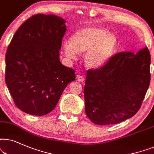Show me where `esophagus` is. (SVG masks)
Masks as SVG:
<instances>
[{
    "label": "esophagus",
    "mask_w": 154,
    "mask_h": 154,
    "mask_svg": "<svg viewBox=\"0 0 154 154\" xmlns=\"http://www.w3.org/2000/svg\"><path fill=\"white\" fill-rule=\"evenodd\" d=\"M77 80L79 82H83L85 81V77H84L83 76L77 75Z\"/></svg>",
    "instance_id": "esophagus-1"
}]
</instances>
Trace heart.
Wrapping results in <instances>:
<instances>
[{"mask_svg":"<svg viewBox=\"0 0 154 154\" xmlns=\"http://www.w3.org/2000/svg\"><path fill=\"white\" fill-rule=\"evenodd\" d=\"M63 48L67 58L76 59L78 52H85V63L91 68L103 66L111 58L118 48V38L107 29L90 26L72 35L71 42L64 41Z\"/></svg>","mask_w":154,"mask_h":154,"instance_id":"1","label":"heart"}]
</instances>
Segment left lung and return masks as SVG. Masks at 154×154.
Masks as SVG:
<instances>
[{
	"instance_id": "8db88e82",
	"label": "left lung",
	"mask_w": 154,
	"mask_h": 154,
	"mask_svg": "<svg viewBox=\"0 0 154 154\" xmlns=\"http://www.w3.org/2000/svg\"><path fill=\"white\" fill-rule=\"evenodd\" d=\"M151 56L144 48L136 54L116 53L103 65L87 72L85 112L94 124H117L140 108L150 84Z\"/></svg>"
}]
</instances>
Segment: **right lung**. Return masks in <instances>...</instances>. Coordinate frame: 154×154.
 <instances>
[{
  "label": "right lung",
  "instance_id": "add662e5",
  "mask_svg": "<svg viewBox=\"0 0 154 154\" xmlns=\"http://www.w3.org/2000/svg\"><path fill=\"white\" fill-rule=\"evenodd\" d=\"M65 22L54 15H33L20 26L8 46L5 83L16 106L26 113H49L75 79V70L59 58Z\"/></svg>",
  "mask_w": 154,
  "mask_h": 154
}]
</instances>
